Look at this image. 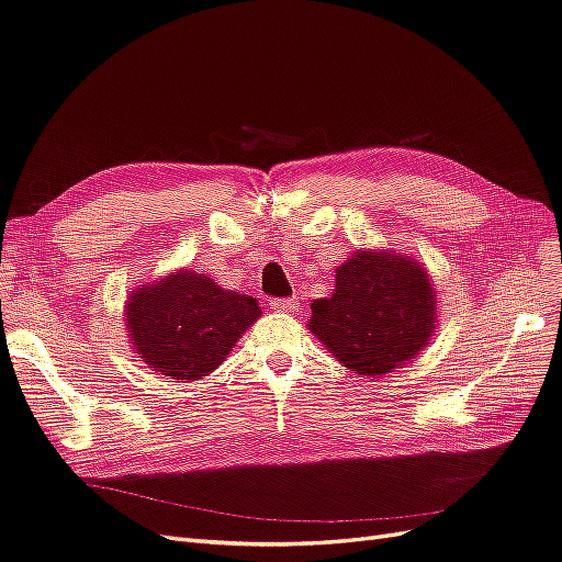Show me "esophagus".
<instances>
[{"instance_id":"esophagus-1","label":"esophagus","mask_w":562,"mask_h":562,"mask_svg":"<svg viewBox=\"0 0 562 562\" xmlns=\"http://www.w3.org/2000/svg\"><path fill=\"white\" fill-rule=\"evenodd\" d=\"M300 307V302L295 297H271L269 300V310L274 312H295Z\"/></svg>"}]
</instances>
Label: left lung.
Segmentation results:
<instances>
[{"instance_id": "left-lung-1", "label": "left lung", "mask_w": 562, "mask_h": 562, "mask_svg": "<svg viewBox=\"0 0 562 562\" xmlns=\"http://www.w3.org/2000/svg\"><path fill=\"white\" fill-rule=\"evenodd\" d=\"M307 328L356 375L382 378L429 345L434 283L411 255L356 250L337 267L335 293L312 302Z\"/></svg>"}]
</instances>
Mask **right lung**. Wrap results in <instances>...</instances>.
<instances>
[{
  "label": "right lung",
  "mask_w": 562,
  "mask_h": 562,
  "mask_svg": "<svg viewBox=\"0 0 562 562\" xmlns=\"http://www.w3.org/2000/svg\"><path fill=\"white\" fill-rule=\"evenodd\" d=\"M260 314L255 297L220 288L199 271L178 269L135 288L124 321L135 353L149 368L194 382L227 359Z\"/></svg>",
  "instance_id": "add662e5"
}]
</instances>
